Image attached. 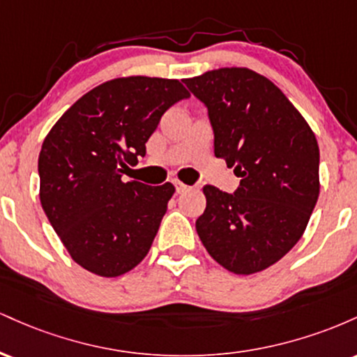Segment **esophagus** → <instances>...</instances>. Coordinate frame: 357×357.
<instances>
[{"mask_svg":"<svg viewBox=\"0 0 357 357\" xmlns=\"http://www.w3.org/2000/svg\"><path fill=\"white\" fill-rule=\"evenodd\" d=\"M174 188H176V192H184L188 190L186 184H183L181 181H174Z\"/></svg>","mask_w":357,"mask_h":357,"instance_id":"1","label":"esophagus"}]
</instances>
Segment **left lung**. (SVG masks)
<instances>
[{"label": "left lung", "mask_w": 357, "mask_h": 357, "mask_svg": "<svg viewBox=\"0 0 357 357\" xmlns=\"http://www.w3.org/2000/svg\"><path fill=\"white\" fill-rule=\"evenodd\" d=\"M184 85L208 109L215 155L240 186L206 184L196 231L208 253L238 275L261 272L301 240L319 198V146L280 89L248 68H220Z\"/></svg>", "instance_id": "1"}]
</instances>
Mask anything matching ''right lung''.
<instances>
[{
  "mask_svg": "<svg viewBox=\"0 0 357 357\" xmlns=\"http://www.w3.org/2000/svg\"><path fill=\"white\" fill-rule=\"evenodd\" d=\"M188 97L178 80H110L77 100L45 137L40 202L80 267L119 277L147 255L174 186L124 181L122 174L144 158L162 114Z\"/></svg>",
  "mask_w": 357,
  "mask_h": 357,
  "instance_id": "obj_1",
  "label": "right lung"
}]
</instances>
